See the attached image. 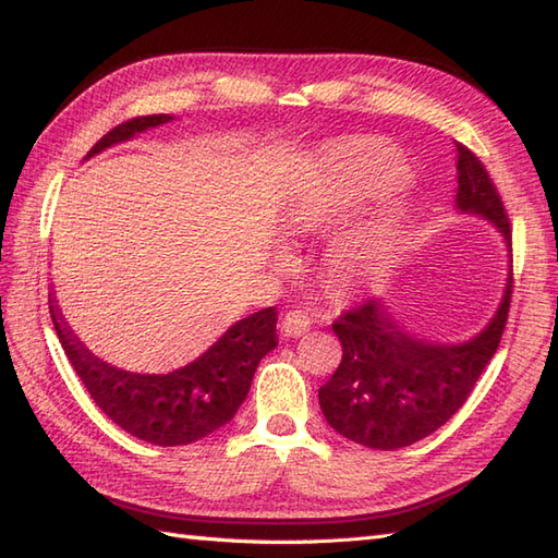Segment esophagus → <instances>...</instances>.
<instances>
[{
  "mask_svg": "<svg viewBox=\"0 0 558 558\" xmlns=\"http://www.w3.org/2000/svg\"><path fill=\"white\" fill-rule=\"evenodd\" d=\"M310 328H312V318L302 310L286 312L280 318V330H282V336H288V338H300Z\"/></svg>",
  "mask_w": 558,
  "mask_h": 558,
  "instance_id": "obj_1",
  "label": "esophagus"
}]
</instances>
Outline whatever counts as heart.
Listing matches in <instances>:
<instances>
[{"label": "heart", "instance_id": "obj_1", "mask_svg": "<svg viewBox=\"0 0 558 558\" xmlns=\"http://www.w3.org/2000/svg\"><path fill=\"white\" fill-rule=\"evenodd\" d=\"M402 162L393 150L378 144H354L326 165L316 184L292 201L286 228L302 232L333 222L362 201L396 189ZM402 234L398 208L378 210L354 230L336 236L326 252V272L336 286H364L390 268Z\"/></svg>", "mask_w": 558, "mask_h": 558}]
</instances>
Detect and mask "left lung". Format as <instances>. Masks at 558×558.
<instances>
[{"mask_svg":"<svg viewBox=\"0 0 558 558\" xmlns=\"http://www.w3.org/2000/svg\"><path fill=\"white\" fill-rule=\"evenodd\" d=\"M456 208L489 220L501 232L508 256H513L504 201L480 158L465 146H458ZM511 270L508 266L496 312L465 340L414 336L376 300L342 314L333 324L342 342V362L318 388L326 422L350 441L378 450L412 446L444 426L468 400L499 348L511 306Z\"/></svg>","mask_w":558,"mask_h":558,"instance_id":"8db88e82","label":"left lung"}]
</instances>
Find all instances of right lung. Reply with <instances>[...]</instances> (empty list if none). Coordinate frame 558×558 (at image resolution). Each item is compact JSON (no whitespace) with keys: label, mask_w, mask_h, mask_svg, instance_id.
Masks as SVG:
<instances>
[{"label":"right lung","mask_w":558,"mask_h":558,"mask_svg":"<svg viewBox=\"0 0 558 558\" xmlns=\"http://www.w3.org/2000/svg\"><path fill=\"white\" fill-rule=\"evenodd\" d=\"M172 120V114H148L114 126L88 150L86 160ZM50 314L57 338L96 405L124 432L156 446L194 444L228 424L252 388L258 362L278 345V312L268 306L234 322L184 366L153 374L129 372L81 345L52 302Z\"/></svg>","instance_id":"right-lung-1"}]
</instances>
